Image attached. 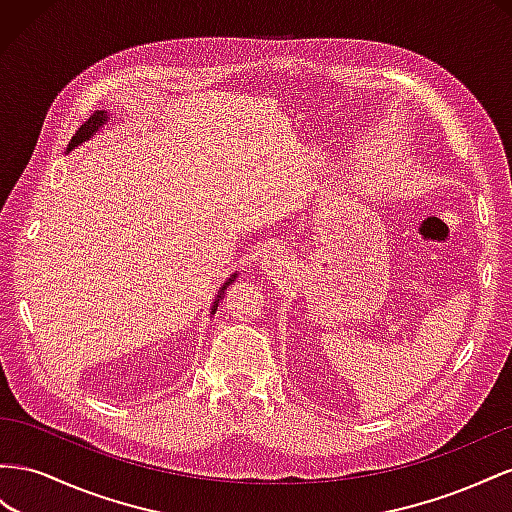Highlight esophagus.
I'll list each match as a JSON object with an SVG mask.
<instances>
[{"mask_svg":"<svg viewBox=\"0 0 512 512\" xmlns=\"http://www.w3.org/2000/svg\"><path fill=\"white\" fill-rule=\"evenodd\" d=\"M259 268H261V272L268 274V276H279V274H283L287 270L285 255L279 253V251H274V248H272V251H268L264 255V259H261Z\"/></svg>","mask_w":512,"mask_h":512,"instance_id":"obj_1","label":"esophagus"}]
</instances>
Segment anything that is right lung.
Listing matches in <instances>:
<instances>
[{"label": "right lung", "mask_w": 512, "mask_h": 512, "mask_svg": "<svg viewBox=\"0 0 512 512\" xmlns=\"http://www.w3.org/2000/svg\"><path fill=\"white\" fill-rule=\"evenodd\" d=\"M107 124V111H96L94 115H92V118L90 120H87L79 130H77V133H75V137H72L70 139V143H68V152L70 150H75L77 148V145H81L83 141H87V139H90V137H94L96 133H98V130L102 128V126H105ZM236 276L238 274H231V279L221 287V291H218V296H216V300H214V304H212V315L216 313V306H218V300H221L223 298V294H225V289H227V285L233 281V279H236Z\"/></svg>", "instance_id": "obj_1"}]
</instances>
